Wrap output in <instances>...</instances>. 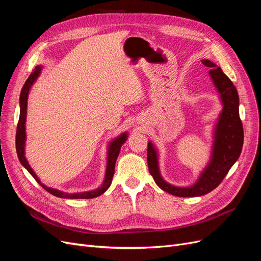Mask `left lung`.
<instances>
[{"label": "left lung", "mask_w": 261, "mask_h": 261, "mask_svg": "<svg viewBox=\"0 0 261 261\" xmlns=\"http://www.w3.org/2000/svg\"><path fill=\"white\" fill-rule=\"evenodd\" d=\"M202 64L209 67V75L215 84L222 102L221 111L213 133L211 158L195 184L187 187H178L165 181L160 173L159 158L151 141L148 143L147 161L150 174L155 184L164 192L177 197H198L206 195L219 186L232 165L239 159L243 143L244 130L240 118V98L235 86L222 69L209 60H202Z\"/></svg>", "instance_id": "left-lung-1"}]
</instances>
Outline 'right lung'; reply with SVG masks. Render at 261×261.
Instances as JSON below:
<instances>
[{
  "instance_id": "obj_1",
  "label": "right lung",
  "mask_w": 261,
  "mask_h": 261,
  "mask_svg": "<svg viewBox=\"0 0 261 261\" xmlns=\"http://www.w3.org/2000/svg\"><path fill=\"white\" fill-rule=\"evenodd\" d=\"M42 66L38 65L36 66L35 70L33 73L30 74V76L28 77V80L26 81L25 85H23L21 92H20V97H19V106H20V113H19V121L17 124V130H16V151H17V155L18 159L20 161V163L23 165L25 168L33 177L40 184L46 192L52 194L53 196L60 197V198H68V199H90V198H94V197H98L100 195L103 194L107 189L110 187L112 183V178L114 175V168H115V162L118 156V153L121 151V147L122 145L127 140V133H123L121 134L120 136L116 137L115 139H113L111 143L109 145V149H108V162H107V169H106V176H105V180L102 185L93 191H89V192H83V193H64L61 192L59 189L55 188H51L48 187L46 185L42 184L39 177L36 175V173L34 172V170L31 169V167L29 165L26 156H25V143H26V116H27V100H28V94L30 91L31 86L34 85V83L37 81V78L40 76Z\"/></svg>"
}]
</instances>
